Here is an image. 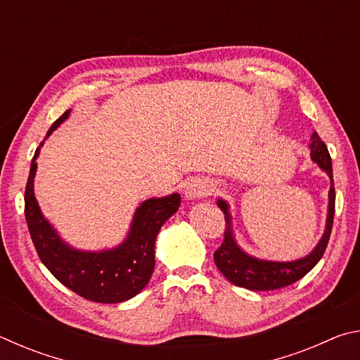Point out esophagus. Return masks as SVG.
<instances>
[{"label": "esophagus", "mask_w": 360, "mask_h": 360, "mask_svg": "<svg viewBox=\"0 0 360 360\" xmlns=\"http://www.w3.org/2000/svg\"><path fill=\"white\" fill-rule=\"evenodd\" d=\"M211 191L210 184L203 179L200 178H193L188 182H186L184 186V195L187 200H197V198H202L205 195H208Z\"/></svg>", "instance_id": "obj_1"}]
</instances>
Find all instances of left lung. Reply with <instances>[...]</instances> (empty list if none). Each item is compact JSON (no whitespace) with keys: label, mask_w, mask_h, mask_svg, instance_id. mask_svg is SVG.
<instances>
[{"label":"left lung","mask_w":360,"mask_h":360,"mask_svg":"<svg viewBox=\"0 0 360 360\" xmlns=\"http://www.w3.org/2000/svg\"><path fill=\"white\" fill-rule=\"evenodd\" d=\"M309 157L324 172L330 179V188H328V203H327V217L326 229L318 245L313 248L304 257L295 260H270L260 259L249 254L240 246L236 240L233 229V216H231L230 205L227 200L217 198L216 203L225 214L224 243L214 252V264L221 270L222 275L229 279L231 284L245 288L254 292H265L285 288L302 279L308 271H311L316 264L321 260L327 248L328 238H330L333 214H335V188H333V173H332V158L328 154L327 146L319 138L316 131L311 135V144H309Z\"/></svg>","instance_id":"1"}]
</instances>
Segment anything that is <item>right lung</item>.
Returning <instances> with one entry per match:
<instances>
[{"label":"right lung","mask_w":360,"mask_h":360,"mask_svg":"<svg viewBox=\"0 0 360 360\" xmlns=\"http://www.w3.org/2000/svg\"><path fill=\"white\" fill-rule=\"evenodd\" d=\"M70 112L71 109L53 122L44 141L70 117ZM44 141L34 152L25 188V219L41 262L60 283L87 300L98 303L130 300L148 285L154 273L157 235L162 225L178 211L181 195L173 192L139 203L127 236L117 246L100 251L75 248L42 214L34 197L36 160Z\"/></svg>","instance_id":"obj_1"}]
</instances>
